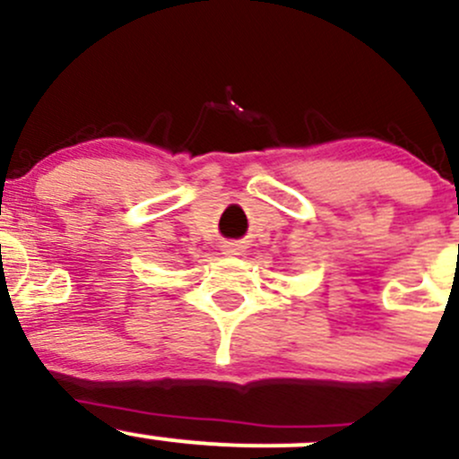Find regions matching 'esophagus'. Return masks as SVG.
Returning a JSON list of instances; mask_svg holds the SVG:
<instances>
[{
    "instance_id": "obj_1",
    "label": "esophagus",
    "mask_w": 459,
    "mask_h": 459,
    "mask_svg": "<svg viewBox=\"0 0 459 459\" xmlns=\"http://www.w3.org/2000/svg\"><path fill=\"white\" fill-rule=\"evenodd\" d=\"M224 251H226V255H239V251H242V248H239V244H229Z\"/></svg>"
}]
</instances>
